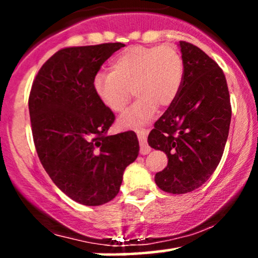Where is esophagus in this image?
I'll return each instance as SVG.
<instances>
[{
  "mask_svg": "<svg viewBox=\"0 0 258 258\" xmlns=\"http://www.w3.org/2000/svg\"><path fill=\"white\" fill-rule=\"evenodd\" d=\"M136 132H137L139 144H141V154L142 155H147L150 152V147L147 143V133L143 128H139Z\"/></svg>",
  "mask_w": 258,
  "mask_h": 258,
  "instance_id": "esophagus-1",
  "label": "esophagus"
}]
</instances>
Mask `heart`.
<instances>
[{
	"instance_id": "obj_1",
	"label": "heart",
	"mask_w": 258,
	"mask_h": 258,
	"mask_svg": "<svg viewBox=\"0 0 258 258\" xmlns=\"http://www.w3.org/2000/svg\"><path fill=\"white\" fill-rule=\"evenodd\" d=\"M111 73L94 78L98 98L111 111L126 108L135 93V106L120 119V126L133 128L143 125L159 106H168L178 96L184 65L173 44L132 46L123 49L110 65Z\"/></svg>"
}]
</instances>
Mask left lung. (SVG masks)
I'll return each instance as SVG.
<instances>
[{
	"mask_svg": "<svg viewBox=\"0 0 258 258\" xmlns=\"http://www.w3.org/2000/svg\"><path fill=\"white\" fill-rule=\"evenodd\" d=\"M184 74L177 98L156 121L148 143L167 155L155 174L160 189L184 194L199 188L220 164L229 133L232 106L226 76L194 44L180 41Z\"/></svg>",
	"mask_w": 258,
	"mask_h": 258,
	"instance_id": "left-lung-1",
	"label": "left lung"
}]
</instances>
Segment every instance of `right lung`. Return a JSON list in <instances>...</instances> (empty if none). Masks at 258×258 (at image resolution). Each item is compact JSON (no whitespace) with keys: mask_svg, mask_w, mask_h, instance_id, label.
Masks as SVG:
<instances>
[{"mask_svg":"<svg viewBox=\"0 0 258 258\" xmlns=\"http://www.w3.org/2000/svg\"><path fill=\"white\" fill-rule=\"evenodd\" d=\"M125 44L69 47L53 54L32 82V137L41 164L70 199L98 206L116 197L125 168L137 159L133 131L108 136L115 120L93 87L100 67Z\"/></svg>","mask_w":258,"mask_h":258,"instance_id":"add662e5","label":"right lung"}]
</instances>
